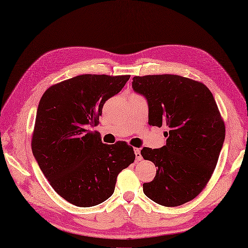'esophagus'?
Segmentation results:
<instances>
[{
    "label": "esophagus",
    "mask_w": 248,
    "mask_h": 248,
    "mask_svg": "<svg viewBox=\"0 0 248 248\" xmlns=\"http://www.w3.org/2000/svg\"><path fill=\"white\" fill-rule=\"evenodd\" d=\"M134 153L136 156V160H141L142 159V156L140 154V149H134Z\"/></svg>",
    "instance_id": "34e87169"
}]
</instances>
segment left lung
I'll return each instance as SVG.
<instances>
[{
  "label": "left lung",
  "mask_w": 248,
  "mask_h": 248,
  "mask_svg": "<svg viewBox=\"0 0 248 248\" xmlns=\"http://www.w3.org/2000/svg\"><path fill=\"white\" fill-rule=\"evenodd\" d=\"M132 88L148 101L149 124L168 126L167 144L143 148L158 168L143 193L163 206L193 200L211 179L225 138V125L209 89L180 75L134 76Z\"/></svg>",
  "instance_id": "8db88e82"
}]
</instances>
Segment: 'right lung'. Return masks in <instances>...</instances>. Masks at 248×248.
<instances>
[{"instance_id": "1", "label": "right lung", "mask_w": 248, "mask_h": 248, "mask_svg": "<svg viewBox=\"0 0 248 248\" xmlns=\"http://www.w3.org/2000/svg\"><path fill=\"white\" fill-rule=\"evenodd\" d=\"M129 78L82 74L50 87L40 100L32 153L55 192L71 204L90 207L110 198L117 175L135 160L126 142L106 144L88 130Z\"/></svg>"}]
</instances>
